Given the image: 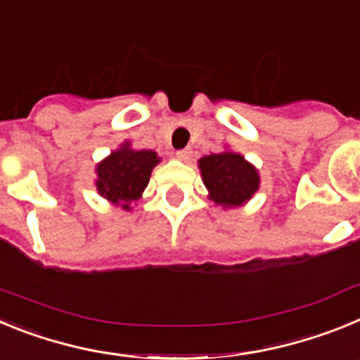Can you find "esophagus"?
Segmentation results:
<instances>
[{"label": "esophagus", "mask_w": 360, "mask_h": 360, "mask_svg": "<svg viewBox=\"0 0 360 360\" xmlns=\"http://www.w3.org/2000/svg\"><path fill=\"white\" fill-rule=\"evenodd\" d=\"M176 158L178 160H182V162H189L191 160V149H180V151H176Z\"/></svg>", "instance_id": "esophagus-1"}]
</instances>
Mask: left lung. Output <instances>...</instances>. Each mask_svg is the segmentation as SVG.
I'll return each instance as SVG.
<instances>
[{"instance_id":"8db88e82","label":"left lung","mask_w":360,"mask_h":360,"mask_svg":"<svg viewBox=\"0 0 360 360\" xmlns=\"http://www.w3.org/2000/svg\"><path fill=\"white\" fill-rule=\"evenodd\" d=\"M198 167L203 186L207 187V198L221 209L245 205L262 184L256 165L231 149L205 155L198 160Z\"/></svg>"}]
</instances>
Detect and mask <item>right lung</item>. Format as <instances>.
Instances as JSON below:
<instances>
[{
	"instance_id": "1",
	"label": "right lung",
	"mask_w": 360,
	"mask_h": 360,
	"mask_svg": "<svg viewBox=\"0 0 360 360\" xmlns=\"http://www.w3.org/2000/svg\"><path fill=\"white\" fill-rule=\"evenodd\" d=\"M160 164V157L153 149H135L124 141L106 158L95 165V187L104 200L115 207L131 211V203L142 198L151 171Z\"/></svg>"
}]
</instances>
